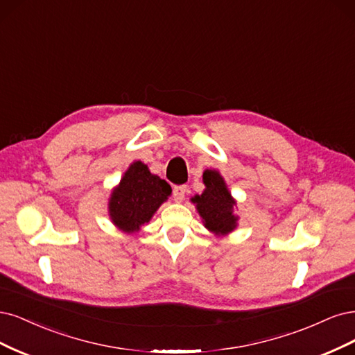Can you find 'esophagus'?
Listing matches in <instances>:
<instances>
[{
    "label": "esophagus",
    "mask_w": 355,
    "mask_h": 355,
    "mask_svg": "<svg viewBox=\"0 0 355 355\" xmlns=\"http://www.w3.org/2000/svg\"><path fill=\"white\" fill-rule=\"evenodd\" d=\"M186 191H187V186H186V184L174 186V189H173V196H174V200L181 202L182 199H184V194H186Z\"/></svg>",
    "instance_id": "34e87169"
}]
</instances>
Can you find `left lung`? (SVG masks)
I'll return each instance as SVG.
<instances>
[{"mask_svg": "<svg viewBox=\"0 0 355 355\" xmlns=\"http://www.w3.org/2000/svg\"><path fill=\"white\" fill-rule=\"evenodd\" d=\"M203 182L207 189L200 196L191 199L198 203V211L205 221V227L216 234H225L236 227V216L233 215L232 194L228 193L223 177L216 171H205Z\"/></svg>", "mask_w": 355, "mask_h": 355, "instance_id": "8db88e82", "label": "left lung"}]
</instances>
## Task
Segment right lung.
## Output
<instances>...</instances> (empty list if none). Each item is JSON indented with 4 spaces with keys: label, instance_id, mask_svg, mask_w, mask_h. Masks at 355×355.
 Listing matches in <instances>:
<instances>
[{
    "label": "right lung",
    "instance_id": "1",
    "mask_svg": "<svg viewBox=\"0 0 355 355\" xmlns=\"http://www.w3.org/2000/svg\"><path fill=\"white\" fill-rule=\"evenodd\" d=\"M169 194L171 186L165 180L150 174L144 164L134 162L112 193L109 203L112 221L127 233L139 230Z\"/></svg>",
    "mask_w": 355,
    "mask_h": 355
}]
</instances>
